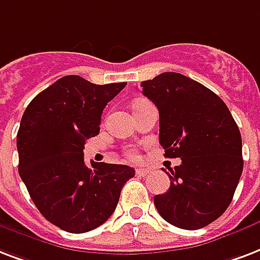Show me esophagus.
Here are the masks:
<instances>
[{"label":"esophagus","mask_w":260,"mask_h":260,"mask_svg":"<svg viewBox=\"0 0 260 260\" xmlns=\"http://www.w3.org/2000/svg\"><path fill=\"white\" fill-rule=\"evenodd\" d=\"M151 173L148 169H136V176H139V177H146V176H148V174Z\"/></svg>","instance_id":"1"}]
</instances>
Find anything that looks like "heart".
I'll return each instance as SVG.
<instances>
[{
	"mask_svg": "<svg viewBox=\"0 0 260 260\" xmlns=\"http://www.w3.org/2000/svg\"><path fill=\"white\" fill-rule=\"evenodd\" d=\"M129 155L132 156V158H135V156H136V155H135V152H129Z\"/></svg>",
	"mask_w": 260,
	"mask_h": 260,
	"instance_id": "b5f03b06",
	"label": "heart"
}]
</instances>
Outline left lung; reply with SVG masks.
Instances as JSON below:
<instances>
[{"instance_id": "obj_1", "label": "left lung", "mask_w": 260, "mask_h": 260, "mask_svg": "<svg viewBox=\"0 0 260 260\" xmlns=\"http://www.w3.org/2000/svg\"><path fill=\"white\" fill-rule=\"evenodd\" d=\"M159 112V143L181 165L166 172L170 188L154 196L161 217L196 231L231 205L243 173V144L222 99L181 73L165 72L140 84Z\"/></svg>"}]
</instances>
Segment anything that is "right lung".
<instances>
[{
    "label": "right lung",
    "mask_w": 260,
    "mask_h": 260,
    "mask_svg": "<svg viewBox=\"0 0 260 260\" xmlns=\"http://www.w3.org/2000/svg\"><path fill=\"white\" fill-rule=\"evenodd\" d=\"M126 83L94 84L76 75L58 79L29 102L17 132L19 174L43 217L69 233L108 221L124 184L126 165L84 164L86 140L99 134L105 106Z\"/></svg>",
    "instance_id": "1"
}]
</instances>
